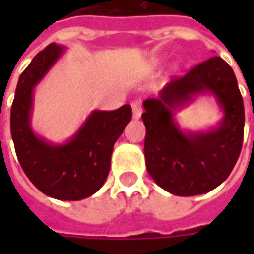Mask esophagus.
Segmentation results:
<instances>
[{"label": "esophagus", "mask_w": 254, "mask_h": 254, "mask_svg": "<svg viewBox=\"0 0 254 254\" xmlns=\"http://www.w3.org/2000/svg\"><path fill=\"white\" fill-rule=\"evenodd\" d=\"M141 113H143V110H141V106H140V103H137V102H133L132 103L133 120H138V118L141 117Z\"/></svg>", "instance_id": "esophagus-1"}]
</instances>
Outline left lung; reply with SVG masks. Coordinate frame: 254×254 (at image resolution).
Listing matches in <instances>:
<instances>
[{
	"label": "left lung",
	"mask_w": 254,
	"mask_h": 254,
	"mask_svg": "<svg viewBox=\"0 0 254 254\" xmlns=\"http://www.w3.org/2000/svg\"><path fill=\"white\" fill-rule=\"evenodd\" d=\"M212 96L222 113L215 127H181L176 113L198 96ZM144 156L149 176L176 196H197L219 187L238 160L244 140L245 110L233 69L211 57L143 102Z\"/></svg>",
	"instance_id": "obj_1"
}]
</instances>
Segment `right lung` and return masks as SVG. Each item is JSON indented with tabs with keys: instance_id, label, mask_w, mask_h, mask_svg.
Returning <instances> with one entry per match:
<instances>
[{
	"instance_id": "right-lung-1",
	"label": "right lung",
	"mask_w": 254,
	"mask_h": 254,
	"mask_svg": "<svg viewBox=\"0 0 254 254\" xmlns=\"http://www.w3.org/2000/svg\"><path fill=\"white\" fill-rule=\"evenodd\" d=\"M66 52L52 43L20 74L10 110V133L25 176L46 196L77 201L103 187L113 147L132 118L129 105L114 111H91L72 137L53 143L32 129L34 92Z\"/></svg>"
}]
</instances>
